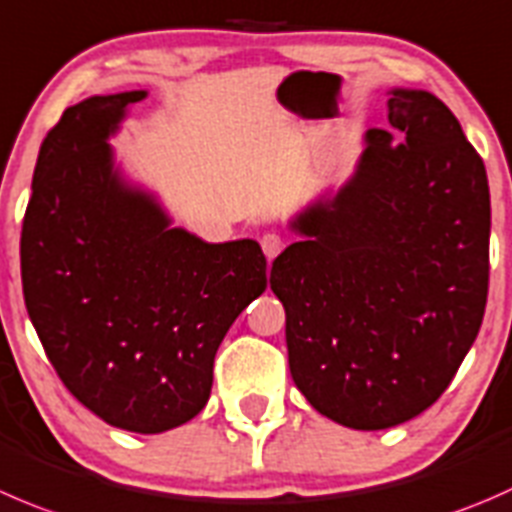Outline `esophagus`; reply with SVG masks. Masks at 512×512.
I'll return each mask as SVG.
<instances>
[{"label":"esophagus","instance_id":"34e87169","mask_svg":"<svg viewBox=\"0 0 512 512\" xmlns=\"http://www.w3.org/2000/svg\"><path fill=\"white\" fill-rule=\"evenodd\" d=\"M260 245H262V252L267 255V260H275V257L282 252V247H285V240H282L277 232H267V235H262Z\"/></svg>","mask_w":512,"mask_h":512}]
</instances>
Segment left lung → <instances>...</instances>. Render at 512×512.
Listing matches in <instances>:
<instances>
[{
  "label": "left lung",
  "instance_id": "left-lung-1",
  "mask_svg": "<svg viewBox=\"0 0 512 512\" xmlns=\"http://www.w3.org/2000/svg\"><path fill=\"white\" fill-rule=\"evenodd\" d=\"M355 175L302 210L270 272L290 372L325 418L385 430L428 410L478 337L490 275L485 165L425 89H390Z\"/></svg>",
  "mask_w": 512,
  "mask_h": 512
}]
</instances>
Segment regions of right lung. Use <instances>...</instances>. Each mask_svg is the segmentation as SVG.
<instances>
[{"label": "right lung", "mask_w": 512, "mask_h": 512, "mask_svg": "<svg viewBox=\"0 0 512 512\" xmlns=\"http://www.w3.org/2000/svg\"><path fill=\"white\" fill-rule=\"evenodd\" d=\"M145 89L64 109L39 147L22 225L29 320L69 393L155 435L210 400L217 347L267 287L255 240H200L124 180L109 137Z\"/></svg>", "instance_id": "add662e5"}]
</instances>
